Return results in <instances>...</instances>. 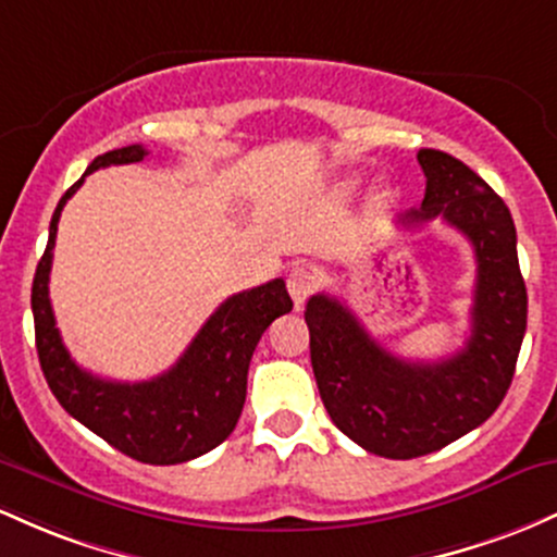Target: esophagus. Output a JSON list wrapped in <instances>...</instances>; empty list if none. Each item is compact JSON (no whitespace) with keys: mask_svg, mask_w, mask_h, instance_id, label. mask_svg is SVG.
<instances>
[{"mask_svg":"<svg viewBox=\"0 0 557 557\" xmlns=\"http://www.w3.org/2000/svg\"><path fill=\"white\" fill-rule=\"evenodd\" d=\"M286 289H289L292 299H295V305L299 308L318 289V273L308 265L292 268L289 276H286Z\"/></svg>","mask_w":557,"mask_h":557,"instance_id":"esophagus-1","label":"esophagus"}]
</instances>
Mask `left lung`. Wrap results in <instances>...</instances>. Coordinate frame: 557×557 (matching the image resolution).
Segmentation results:
<instances>
[{
	"instance_id": "8db88e82",
	"label": "left lung",
	"mask_w": 557,
	"mask_h": 557,
	"mask_svg": "<svg viewBox=\"0 0 557 557\" xmlns=\"http://www.w3.org/2000/svg\"><path fill=\"white\" fill-rule=\"evenodd\" d=\"M421 208L399 215L408 228L442 221L471 242L476 258L471 336L453 358L410 362L386 352L336 297L308 299L310 362L331 421L368 453L410 460L481 426L513 381L527 331V284L508 205L466 162L421 149Z\"/></svg>"
}]
</instances>
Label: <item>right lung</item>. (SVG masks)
<instances>
[{
	"label": "right lung",
	"mask_w": 557,
	"mask_h": 557,
	"mask_svg": "<svg viewBox=\"0 0 557 557\" xmlns=\"http://www.w3.org/2000/svg\"><path fill=\"white\" fill-rule=\"evenodd\" d=\"M141 144L99 154L62 195L49 223V242L36 265L30 310L44 379L58 403L86 429L128 458L149 466H176L221 445L239 421L247 397V371L262 331L292 310L284 278L228 297L208 318L186 352L149 381H108L71 358L49 302V271L60 212L89 173L147 158Z\"/></svg>",
	"instance_id": "obj_1"
}]
</instances>
